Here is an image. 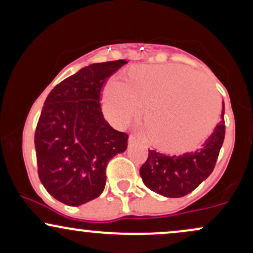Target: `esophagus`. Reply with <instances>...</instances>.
Here are the masks:
<instances>
[{"mask_svg":"<svg viewBox=\"0 0 253 253\" xmlns=\"http://www.w3.org/2000/svg\"><path fill=\"white\" fill-rule=\"evenodd\" d=\"M135 141H136L135 136L134 135H130L129 139H128V145H129V146H132V145L135 144Z\"/></svg>","mask_w":253,"mask_h":253,"instance_id":"1","label":"esophagus"}]
</instances>
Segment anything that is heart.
Masks as SVG:
<instances>
[{
    "label": "heart",
    "mask_w": 253,
    "mask_h": 253,
    "mask_svg": "<svg viewBox=\"0 0 253 253\" xmlns=\"http://www.w3.org/2000/svg\"><path fill=\"white\" fill-rule=\"evenodd\" d=\"M145 104L150 141L172 152L201 143L220 110L215 90L194 70L176 64L135 66L127 83L114 78L104 89V114L118 126L138 117Z\"/></svg>",
    "instance_id": "1"
}]
</instances>
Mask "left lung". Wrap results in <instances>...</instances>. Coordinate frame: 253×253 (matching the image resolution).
Returning <instances> with one entry per match:
<instances>
[{
  "label": "left lung",
  "instance_id": "obj_1",
  "mask_svg": "<svg viewBox=\"0 0 253 253\" xmlns=\"http://www.w3.org/2000/svg\"><path fill=\"white\" fill-rule=\"evenodd\" d=\"M223 139L225 120L216 125L200 149L183 155H165L149 150L140 176L149 189L165 197H182L195 190L215 167Z\"/></svg>",
  "mask_w": 253,
  "mask_h": 253
}]
</instances>
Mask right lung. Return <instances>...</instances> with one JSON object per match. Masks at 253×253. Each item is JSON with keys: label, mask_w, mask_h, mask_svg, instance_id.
I'll list each match as a JSON object with an SVG mask.
<instances>
[{"label": "right lung", "mask_w": 253, "mask_h": 253, "mask_svg": "<svg viewBox=\"0 0 253 253\" xmlns=\"http://www.w3.org/2000/svg\"><path fill=\"white\" fill-rule=\"evenodd\" d=\"M127 60L96 63L57 84L38 121V175L47 193L72 207L101 195L110 159L127 149L128 134L113 128L101 109V90Z\"/></svg>", "instance_id": "right-lung-1"}]
</instances>
